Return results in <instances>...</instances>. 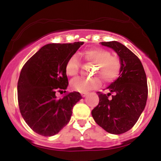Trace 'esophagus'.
I'll return each mask as SVG.
<instances>
[{"instance_id":"1","label":"esophagus","mask_w":161,"mask_h":161,"mask_svg":"<svg viewBox=\"0 0 161 161\" xmlns=\"http://www.w3.org/2000/svg\"><path fill=\"white\" fill-rule=\"evenodd\" d=\"M87 94H88V92H81V95H82V97H85Z\"/></svg>"}]
</instances>
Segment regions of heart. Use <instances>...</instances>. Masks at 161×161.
Masks as SVG:
<instances>
[{
    "label": "heart",
    "instance_id": "1",
    "mask_svg": "<svg viewBox=\"0 0 161 161\" xmlns=\"http://www.w3.org/2000/svg\"><path fill=\"white\" fill-rule=\"evenodd\" d=\"M81 56L86 61L96 65L94 74L98 75L106 82L114 81L120 75L121 71V61L118 57L111 55L110 51L100 47H91L81 53ZM65 72L69 76H75L79 72V62L77 57L72 55L67 60L65 64ZM71 88L80 92H86L97 88L100 85L99 77L81 78L72 79Z\"/></svg>",
    "mask_w": 161,
    "mask_h": 161
}]
</instances>
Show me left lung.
<instances>
[{
  "instance_id": "8db88e82",
  "label": "left lung",
  "mask_w": 161,
  "mask_h": 161,
  "mask_svg": "<svg viewBox=\"0 0 161 161\" xmlns=\"http://www.w3.org/2000/svg\"><path fill=\"white\" fill-rule=\"evenodd\" d=\"M116 52L121 61L120 76L105 94L97 92L99 103L92 111L98 125L111 134H122L137 122L148 96L146 72L140 60L129 48L117 41L101 42Z\"/></svg>"
}]
</instances>
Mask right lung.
Instances as JSON below:
<instances>
[{
	"mask_svg": "<svg viewBox=\"0 0 161 161\" xmlns=\"http://www.w3.org/2000/svg\"><path fill=\"white\" fill-rule=\"evenodd\" d=\"M82 44H47L24 64L18 81L19 111L37 134L52 136L59 132L70 121L73 107L82 99L79 92H66L61 98L56 93L66 92V61Z\"/></svg>",
	"mask_w": 161,
	"mask_h": 161,
	"instance_id": "add662e5",
	"label": "right lung"
}]
</instances>
